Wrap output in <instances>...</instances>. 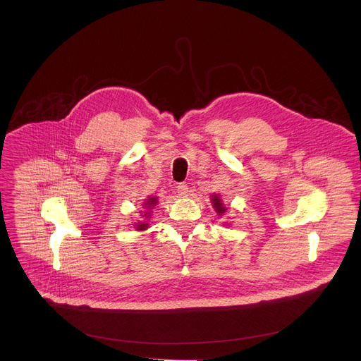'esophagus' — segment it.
<instances>
[{"mask_svg": "<svg viewBox=\"0 0 361 361\" xmlns=\"http://www.w3.org/2000/svg\"><path fill=\"white\" fill-rule=\"evenodd\" d=\"M176 192H178V195H179L180 197H186L188 193H189V188H188V185H185V183H179V185L176 186Z\"/></svg>", "mask_w": 361, "mask_h": 361, "instance_id": "esophagus-1", "label": "esophagus"}]
</instances>
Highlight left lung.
Masks as SVG:
<instances>
[{
	"label": "left lung",
	"mask_w": 361,
	"mask_h": 361,
	"mask_svg": "<svg viewBox=\"0 0 361 361\" xmlns=\"http://www.w3.org/2000/svg\"><path fill=\"white\" fill-rule=\"evenodd\" d=\"M211 204L214 207V209H215V212H216L218 216H222V215L228 211V208L224 204V202H222V199H221V195L214 193V195L211 196Z\"/></svg>",
	"instance_id": "left-lung-1"
}]
</instances>
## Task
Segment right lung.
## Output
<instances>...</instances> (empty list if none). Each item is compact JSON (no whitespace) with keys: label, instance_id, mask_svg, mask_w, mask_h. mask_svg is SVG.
<instances>
[{"label":"right lung","instance_id":"right-lung-1","mask_svg":"<svg viewBox=\"0 0 361 361\" xmlns=\"http://www.w3.org/2000/svg\"><path fill=\"white\" fill-rule=\"evenodd\" d=\"M157 203H158V197H157V196L147 197V199L145 200L143 208H146V211L143 212V216H145L146 219L152 218V212H153L154 207L157 206ZM135 228H136V231H146V229L149 228V222H147V221H137V222H135Z\"/></svg>","mask_w":361,"mask_h":361}]
</instances>
